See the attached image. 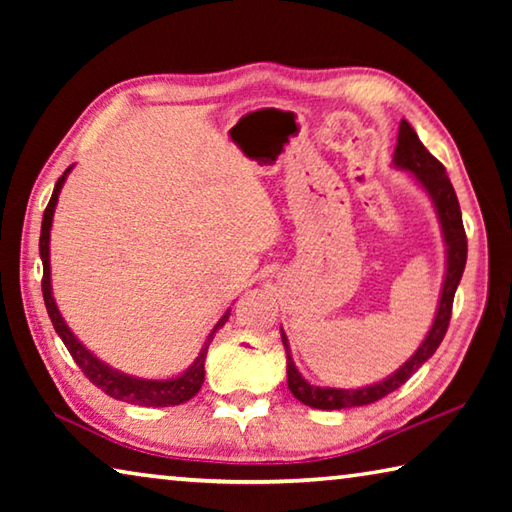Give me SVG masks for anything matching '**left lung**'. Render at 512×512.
<instances>
[{
	"instance_id": "8db88e82",
	"label": "left lung",
	"mask_w": 512,
	"mask_h": 512,
	"mask_svg": "<svg viewBox=\"0 0 512 512\" xmlns=\"http://www.w3.org/2000/svg\"><path fill=\"white\" fill-rule=\"evenodd\" d=\"M393 162H395V167L415 173L418 183L429 192L431 201L438 210L440 225H443L445 241H447V275H445V284H443V296H440L438 314L429 329L427 339H424V343L418 350H415L413 357L406 361L400 370L393 372L388 379L379 381V384L357 388V391H345V388H320V386H314V384H309V381L302 379L296 366H293L287 336L282 334L284 350H287L289 388L296 400L311 406V409H323V411L350 409V406H366V404L381 400V397H386L388 393H393L402 384H406L413 372L418 370L422 363L438 350V345L443 343L445 334H447L449 318H452L454 293H456L458 282H461L463 271H465V262H467V237H465V228H463L461 205H458L452 180L447 178L445 167L436 158H433L427 149H424L420 137L415 135L409 121H404V119L400 121V133H397V146H395Z\"/></svg>"
}]
</instances>
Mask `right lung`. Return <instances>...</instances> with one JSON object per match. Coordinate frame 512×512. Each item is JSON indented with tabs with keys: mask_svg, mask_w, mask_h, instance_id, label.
Wrapping results in <instances>:
<instances>
[{
	"mask_svg": "<svg viewBox=\"0 0 512 512\" xmlns=\"http://www.w3.org/2000/svg\"><path fill=\"white\" fill-rule=\"evenodd\" d=\"M69 169L58 178V183L54 187V194H51L47 210L42 214V230H40V259H42V298H45V307L47 314L54 323V329L58 332L60 339H63L65 348L72 354V359L76 361V366L81 368V372L88 377L94 386L101 388L103 393L115 397V400L121 402H131V404H140V406H176L183 404L187 400L201 391L203 379H205V357H207V348L214 339L216 329L225 325L230 311L225 314L216 327L212 329V334L207 336V341L203 345L201 354H198L196 361L192 363V368L176 379H164V381H151V379H137L131 375H124V372L112 370L106 363L99 361L94 354H90L83 345L76 341V336L69 332V327L65 325L63 316L58 314V307L54 298H51V280H49V228H51V219H54V207L58 201V192L65 183V176Z\"/></svg>",
	"mask_w": 512,
	"mask_h": 512,
	"instance_id": "add662e5",
	"label": "right lung"
}]
</instances>
